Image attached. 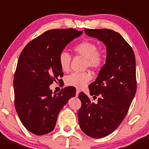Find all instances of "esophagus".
Listing matches in <instances>:
<instances>
[{
  "instance_id": "obj_1",
  "label": "esophagus",
  "mask_w": 149,
  "mask_h": 149,
  "mask_svg": "<svg viewBox=\"0 0 149 149\" xmlns=\"http://www.w3.org/2000/svg\"><path fill=\"white\" fill-rule=\"evenodd\" d=\"M79 92H80V91H79V89H76V97H77L78 95H79Z\"/></svg>"
}]
</instances>
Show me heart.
Returning <instances> with one entry per match:
<instances>
[{"instance_id":"obj_1","label":"heart","mask_w":149,"mask_h":149,"mask_svg":"<svg viewBox=\"0 0 149 149\" xmlns=\"http://www.w3.org/2000/svg\"><path fill=\"white\" fill-rule=\"evenodd\" d=\"M97 45L92 41H83L73 47V52L78 55L85 58V66L93 69L102 67L105 62V54L102 51L97 50ZM71 57L65 51L62 52L59 56V63L63 71H68L70 68ZM92 79V75L89 72L73 73L65 79L66 84L78 89L84 87Z\"/></svg>"}]
</instances>
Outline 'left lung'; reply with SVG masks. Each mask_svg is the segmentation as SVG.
<instances>
[{
  "label": "left lung",
  "instance_id": "left-lung-1",
  "mask_svg": "<svg viewBox=\"0 0 149 149\" xmlns=\"http://www.w3.org/2000/svg\"><path fill=\"white\" fill-rule=\"evenodd\" d=\"M86 35L106 46L105 64L96 80L89 84L92 102L83 92L78 111L81 130L89 137L100 138L110 135L126 116L137 89L135 57L132 47L117 32L109 29H84Z\"/></svg>",
  "mask_w": 149,
  "mask_h": 149
}]
</instances>
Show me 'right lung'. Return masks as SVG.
<instances>
[{
	"label": "right lung",
	"instance_id": "add662e5",
	"mask_svg": "<svg viewBox=\"0 0 149 149\" xmlns=\"http://www.w3.org/2000/svg\"><path fill=\"white\" fill-rule=\"evenodd\" d=\"M82 33L73 28L46 31L30 41L19 57L14 79V105L22 125L35 135L52 131L60 111L76 95L73 86L55 94L49 86L60 83L63 76L60 54Z\"/></svg>",
	"mask_w": 149,
	"mask_h": 149
}]
</instances>
